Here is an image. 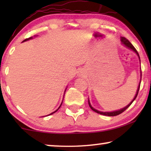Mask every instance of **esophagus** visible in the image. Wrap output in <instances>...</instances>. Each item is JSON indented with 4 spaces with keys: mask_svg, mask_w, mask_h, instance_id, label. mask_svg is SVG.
I'll list each match as a JSON object with an SVG mask.
<instances>
[{
    "mask_svg": "<svg viewBox=\"0 0 151 151\" xmlns=\"http://www.w3.org/2000/svg\"><path fill=\"white\" fill-rule=\"evenodd\" d=\"M78 74H79V76H81L82 75V71H79V73H78Z\"/></svg>",
    "mask_w": 151,
    "mask_h": 151,
    "instance_id": "obj_1",
    "label": "esophagus"
}]
</instances>
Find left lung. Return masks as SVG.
<instances>
[{
    "mask_svg": "<svg viewBox=\"0 0 151 151\" xmlns=\"http://www.w3.org/2000/svg\"><path fill=\"white\" fill-rule=\"evenodd\" d=\"M121 42H122V43L123 45H124L126 47H128V48L131 49H132V50H133V51H135V52L136 53H137V55L138 56H139V53H138L137 51L136 50V49L135 48V47H134L133 45H132L131 43L129 42V40H127V38H124V37H122V38H121ZM140 82H141V81H140ZM139 87H140V84H139V86H138L137 93H136V95H135V98H134L133 100L131 101V102L130 103V104H129V105H127V106L124 107V108H123L122 109H120V110H118V111H113V112H102V111H98V110H96V109H95L93 108V107L91 106V104H90L89 100H88V105H89L90 108L93 111H95V112H96L97 113H99V114H101V115H106V116H116V115H119V114H121V113H123L124 111L126 110V109H127L130 106H131V104H132V103H133V101L135 100V98H137V94H138V92H139Z\"/></svg>",
    "mask_w": 151,
    "mask_h": 151,
    "instance_id": "1",
    "label": "left lung"
}]
</instances>
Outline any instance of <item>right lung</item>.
Returning <instances> with one entry per match:
<instances>
[{
	"mask_svg": "<svg viewBox=\"0 0 151 151\" xmlns=\"http://www.w3.org/2000/svg\"><path fill=\"white\" fill-rule=\"evenodd\" d=\"M32 37H30V38H26L25 39V40H24L23 41H27V40H29V39H32ZM61 105H62V104H61ZM61 105H60V107L61 106ZM60 107H59V108L58 109H57V110L56 111H54V112H53V113H51V114H49V115H51V114H53V113H55V112H56V111H58V109H60Z\"/></svg>",
	"mask_w": 151,
	"mask_h": 151,
	"instance_id": "obj_1",
	"label": "right lung"
}]
</instances>
